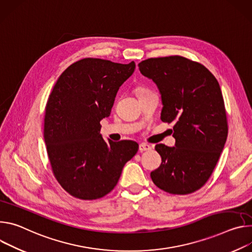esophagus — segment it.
Wrapping results in <instances>:
<instances>
[{
    "label": "esophagus",
    "mask_w": 252,
    "mask_h": 252,
    "mask_svg": "<svg viewBox=\"0 0 252 252\" xmlns=\"http://www.w3.org/2000/svg\"><path fill=\"white\" fill-rule=\"evenodd\" d=\"M151 146L150 145H148V144H145V143H142V144H140L139 145V151L140 152H143V151H149V150H151Z\"/></svg>",
    "instance_id": "1"
}]
</instances>
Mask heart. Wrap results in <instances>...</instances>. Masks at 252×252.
<instances>
[{"mask_svg":"<svg viewBox=\"0 0 252 252\" xmlns=\"http://www.w3.org/2000/svg\"><path fill=\"white\" fill-rule=\"evenodd\" d=\"M137 94H140V93H143V92H146V91H148L147 89H145V88H143V87H139V88H137Z\"/></svg>","mask_w":252,"mask_h":252,"instance_id":"obj_1","label":"heart"}]
</instances>
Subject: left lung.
Segmentation results:
<instances>
[{
    "mask_svg": "<svg viewBox=\"0 0 252 252\" xmlns=\"http://www.w3.org/2000/svg\"><path fill=\"white\" fill-rule=\"evenodd\" d=\"M138 67L161 93V120L175 123V146H155L162 162L151 179L167 193L195 192L211 176L226 142L227 115L219 84L206 67L182 56L150 58Z\"/></svg>",
    "mask_w": 252,
    "mask_h": 252,
    "instance_id": "8db88e82",
    "label": "left lung"
}]
</instances>
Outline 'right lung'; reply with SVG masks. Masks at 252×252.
<instances>
[{
	"label": "right lung",
	"instance_id": "add662e5",
	"mask_svg": "<svg viewBox=\"0 0 252 252\" xmlns=\"http://www.w3.org/2000/svg\"><path fill=\"white\" fill-rule=\"evenodd\" d=\"M135 63L85 58L70 65L49 95L44 139L55 178L73 197L101 198L117 185L138 151L131 140L106 142L100 121L109 117L116 94Z\"/></svg>",
	"mask_w": 252,
	"mask_h": 252
}]
</instances>
